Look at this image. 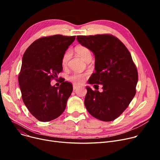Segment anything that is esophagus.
Returning a JSON list of instances; mask_svg holds the SVG:
<instances>
[{"mask_svg":"<svg viewBox=\"0 0 160 160\" xmlns=\"http://www.w3.org/2000/svg\"><path fill=\"white\" fill-rule=\"evenodd\" d=\"M78 88V86H75V85H74V86H73V91H74L75 90H77Z\"/></svg>","mask_w":160,"mask_h":160,"instance_id":"esophagus-1","label":"esophagus"}]
</instances>
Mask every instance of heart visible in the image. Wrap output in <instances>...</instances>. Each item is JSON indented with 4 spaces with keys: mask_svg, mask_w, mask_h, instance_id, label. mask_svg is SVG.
Listing matches in <instances>:
<instances>
[{
    "mask_svg": "<svg viewBox=\"0 0 160 160\" xmlns=\"http://www.w3.org/2000/svg\"><path fill=\"white\" fill-rule=\"evenodd\" d=\"M75 52H77L82 58L83 60L88 62V60H91V52L90 50L83 45H78L76 47ZM71 57V52L70 50H67V51L64 53V54L62 56V66L65 67L67 65L68 61ZM87 73H80V72H74L70 76H69L67 80L73 83L74 84L76 85H81L84 82L85 79L88 77Z\"/></svg>",
    "mask_w": 160,
    "mask_h": 160,
    "instance_id": "b5f03b06",
    "label": "heart"
}]
</instances>
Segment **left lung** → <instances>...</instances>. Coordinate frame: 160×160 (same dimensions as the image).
Returning a JSON list of instances; mask_svg holds the SVG:
<instances>
[{"label":"left lung","instance_id":"1","mask_svg":"<svg viewBox=\"0 0 160 160\" xmlns=\"http://www.w3.org/2000/svg\"><path fill=\"white\" fill-rule=\"evenodd\" d=\"M77 41L93 52L95 71L88 82L101 84L102 92L86 87L84 104L96 119L112 121L127 108L136 93L138 73L132 56L122 42L110 34L78 36Z\"/></svg>","mask_w":160,"mask_h":160}]
</instances>
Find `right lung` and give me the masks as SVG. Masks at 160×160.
Masks as SVG:
<instances>
[{
	"mask_svg": "<svg viewBox=\"0 0 160 160\" xmlns=\"http://www.w3.org/2000/svg\"><path fill=\"white\" fill-rule=\"evenodd\" d=\"M76 36L54 35L41 38L24 53L18 80L23 102L41 122L54 120L64 112L72 85L62 80L59 87L50 81L62 71V58Z\"/></svg>",
	"mask_w": 160,
	"mask_h": 160,
	"instance_id": "obj_1",
	"label": "right lung"
}]
</instances>
